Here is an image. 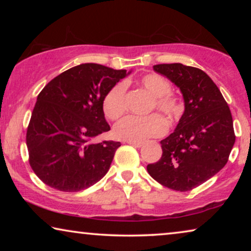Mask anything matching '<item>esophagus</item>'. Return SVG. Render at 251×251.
I'll return each instance as SVG.
<instances>
[{
  "instance_id": "1",
  "label": "esophagus",
  "mask_w": 251,
  "mask_h": 251,
  "mask_svg": "<svg viewBox=\"0 0 251 251\" xmlns=\"http://www.w3.org/2000/svg\"><path fill=\"white\" fill-rule=\"evenodd\" d=\"M128 144H130V145L135 146V147H142L143 146V143L142 142H126Z\"/></svg>"
}]
</instances>
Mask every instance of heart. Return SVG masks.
Returning a JSON list of instances; mask_svg holds the SVG:
<instances>
[{"instance_id":"b5f03b06","label":"heart","mask_w":251,"mask_h":251,"mask_svg":"<svg viewBox=\"0 0 251 251\" xmlns=\"http://www.w3.org/2000/svg\"><path fill=\"white\" fill-rule=\"evenodd\" d=\"M140 84L154 97L153 108L166 116L170 123L176 122L183 107L176 96L171 94V84L166 78L156 74H147L140 78ZM126 84L119 82L109 89L102 100V111L106 118L118 120L125 114L126 104ZM167 131V122L159 114H151L145 118L128 116L116 123L113 133L118 139L126 142H143L152 137H160Z\"/></svg>"}]
</instances>
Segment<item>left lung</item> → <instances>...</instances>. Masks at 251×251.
<instances>
[{
    "label": "left lung",
    "mask_w": 251,
    "mask_h": 251,
    "mask_svg": "<svg viewBox=\"0 0 251 251\" xmlns=\"http://www.w3.org/2000/svg\"><path fill=\"white\" fill-rule=\"evenodd\" d=\"M183 95L185 111L173 133L161 140L162 156L147 171L157 183L186 192L210 179L227 163L235 143L232 114L214 81L197 67L160 64Z\"/></svg>",
    "instance_id": "left-lung-1"
}]
</instances>
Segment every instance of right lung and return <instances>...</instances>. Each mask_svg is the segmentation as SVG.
<instances>
[{
	"label": "right lung",
	"instance_id": "add662e5",
	"mask_svg": "<svg viewBox=\"0 0 251 251\" xmlns=\"http://www.w3.org/2000/svg\"><path fill=\"white\" fill-rule=\"evenodd\" d=\"M131 72L81 64L51 80L37 96L26 144L29 164L48 186L78 192L107 174L120 142L94 138L109 131L102 100Z\"/></svg>",
	"mask_w": 251,
	"mask_h": 251
}]
</instances>
